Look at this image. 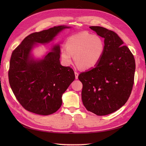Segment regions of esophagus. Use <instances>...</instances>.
<instances>
[{
  "instance_id": "1",
  "label": "esophagus",
  "mask_w": 146,
  "mask_h": 146,
  "mask_svg": "<svg viewBox=\"0 0 146 146\" xmlns=\"http://www.w3.org/2000/svg\"><path fill=\"white\" fill-rule=\"evenodd\" d=\"M75 76H76V78L77 79L78 77V72H75Z\"/></svg>"
}]
</instances>
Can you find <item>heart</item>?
Returning <instances> with one entry per match:
<instances>
[{"instance_id":"heart-1","label":"heart","mask_w":146,"mask_h":146,"mask_svg":"<svg viewBox=\"0 0 146 146\" xmlns=\"http://www.w3.org/2000/svg\"><path fill=\"white\" fill-rule=\"evenodd\" d=\"M65 46L61 48V57L64 63L70 65L74 56L75 61L83 69H90L98 64L105 50L102 38L86 32L68 38Z\"/></svg>"}]
</instances>
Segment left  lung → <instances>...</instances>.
Instances as JSON below:
<instances>
[{
  "mask_svg": "<svg viewBox=\"0 0 146 146\" xmlns=\"http://www.w3.org/2000/svg\"><path fill=\"white\" fill-rule=\"evenodd\" d=\"M90 28L104 38L105 50L96 67L78 77L83 84L82 99L88 111L107 115L129 99L134 84L135 60L117 33L99 26Z\"/></svg>",
  "mask_w": 146,
  "mask_h": 146,
  "instance_id": "left-lung-1",
  "label": "left lung"
}]
</instances>
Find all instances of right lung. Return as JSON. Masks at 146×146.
<instances>
[{
    "instance_id": "obj_1",
    "label": "right lung",
    "mask_w": 146,
    "mask_h": 146,
    "mask_svg": "<svg viewBox=\"0 0 146 146\" xmlns=\"http://www.w3.org/2000/svg\"><path fill=\"white\" fill-rule=\"evenodd\" d=\"M66 28L69 27L57 26L30 34L12 52L8 70L10 85L17 100L29 111L40 115L55 113L62 104V94L76 77L71 68L61 65L59 45L42 60L30 58L36 43L49 42Z\"/></svg>"
}]
</instances>
